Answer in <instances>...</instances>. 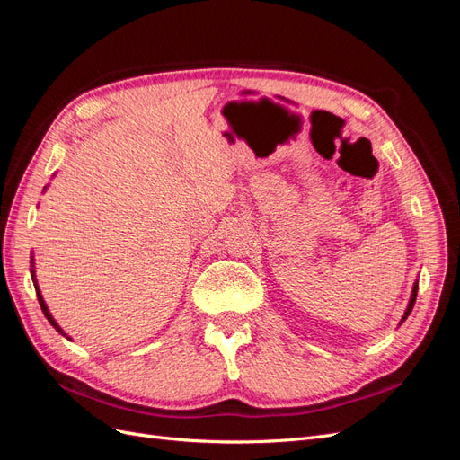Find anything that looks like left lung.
<instances>
[{"label":"left lung","mask_w":460,"mask_h":460,"mask_svg":"<svg viewBox=\"0 0 460 460\" xmlns=\"http://www.w3.org/2000/svg\"><path fill=\"white\" fill-rule=\"evenodd\" d=\"M416 291H419V284H414V288H412V296H411V301H409V307H407V311H405V316H402L401 323H405V318L411 314V311H412V307H414V301H416Z\"/></svg>","instance_id":"1"}]
</instances>
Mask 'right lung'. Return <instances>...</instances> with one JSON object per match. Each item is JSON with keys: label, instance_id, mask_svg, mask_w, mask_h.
<instances>
[{"label": "right lung", "instance_id": "right-lung-1", "mask_svg": "<svg viewBox=\"0 0 460 460\" xmlns=\"http://www.w3.org/2000/svg\"><path fill=\"white\" fill-rule=\"evenodd\" d=\"M34 272V270H32ZM34 276V274H32ZM34 288H36V294H38V301H40V307H41V311H44V314H46V318L49 320V323H51V326H55V328H58V332H61L63 333V330L58 326V323H55V320H53V316L49 314V311H48V307H46V303H44V299H41V294H40V289H38V286H36V280H34Z\"/></svg>", "mask_w": 460, "mask_h": 460}]
</instances>
